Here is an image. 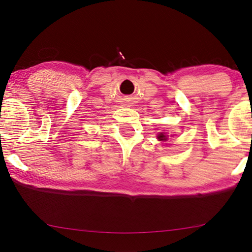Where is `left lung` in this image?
<instances>
[{
    "instance_id": "obj_1",
    "label": "left lung",
    "mask_w": 252,
    "mask_h": 252,
    "mask_svg": "<svg viewBox=\"0 0 252 252\" xmlns=\"http://www.w3.org/2000/svg\"><path fill=\"white\" fill-rule=\"evenodd\" d=\"M158 139H159V140H167V135H165L164 133H160L159 135H158Z\"/></svg>"
}]
</instances>
